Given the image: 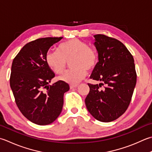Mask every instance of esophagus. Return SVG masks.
Returning <instances> with one entry per match:
<instances>
[{
	"instance_id": "esophagus-1",
	"label": "esophagus",
	"mask_w": 152,
	"mask_h": 152,
	"mask_svg": "<svg viewBox=\"0 0 152 152\" xmlns=\"http://www.w3.org/2000/svg\"><path fill=\"white\" fill-rule=\"evenodd\" d=\"M78 84H71V85H70V89H73V88H76V87H78Z\"/></svg>"
}]
</instances>
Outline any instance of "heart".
Instances as JSON below:
<instances>
[{"label": "heart", "mask_w": 152, "mask_h": 152, "mask_svg": "<svg viewBox=\"0 0 152 152\" xmlns=\"http://www.w3.org/2000/svg\"><path fill=\"white\" fill-rule=\"evenodd\" d=\"M70 62L72 69L67 70L58 79L68 84H75L84 79L88 70L95 68L97 62L96 50L78 39H72L61 44L58 50H50L45 56V61L53 72L61 74L64 70L66 62Z\"/></svg>", "instance_id": "heart-1"}]
</instances>
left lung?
<instances>
[{
    "label": "left lung",
    "instance_id": "left-lung-1",
    "mask_svg": "<svg viewBox=\"0 0 152 152\" xmlns=\"http://www.w3.org/2000/svg\"><path fill=\"white\" fill-rule=\"evenodd\" d=\"M94 37L98 62L90 78L103 84H88L90 92L85 103L96 119L109 123L121 117L131 101L136 84L134 61L121 41L101 34ZM103 84L105 88L99 90Z\"/></svg>",
    "mask_w": 152,
    "mask_h": 152
}]
</instances>
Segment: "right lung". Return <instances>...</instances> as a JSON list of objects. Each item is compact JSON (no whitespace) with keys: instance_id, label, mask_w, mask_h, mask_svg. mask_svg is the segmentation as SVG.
<instances>
[{"instance_id":"1","label":"right lung","mask_w":152,"mask_h":152,"mask_svg":"<svg viewBox=\"0 0 152 152\" xmlns=\"http://www.w3.org/2000/svg\"><path fill=\"white\" fill-rule=\"evenodd\" d=\"M63 37L40 38L27 43L14 58L10 79L16 105L26 118L38 125H47L60 115L67 83L59 80L49 85L55 74L45 56Z\"/></svg>"}]
</instances>
